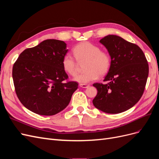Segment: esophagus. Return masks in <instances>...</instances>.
<instances>
[{
	"mask_svg": "<svg viewBox=\"0 0 159 159\" xmlns=\"http://www.w3.org/2000/svg\"><path fill=\"white\" fill-rule=\"evenodd\" d=\"M79 85H80V87L82 88H87L89 86V85H87V84H80Z\"/></svg>",
	"mask_w": 159,
	"mask_h": 159,
	"instance_id": "obj_1",
	"label": "esophagus"
}]
</instances>
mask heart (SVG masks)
<instances>
[{
  "label": "heart",
  "mask_w": 159,
  "mask_h": 159,
  "mask_svg": "<svg viewBox=\"0 0 159 159\" xmlns=\"http://www.w3.org/2000/svg\"><path fill=\"white\" fill-rule=\"evenodd\" d=\"M74 54L79 63L85 61L84 73L77 75L74 80L81 84H88L97 80L99 76L107 74L111 67V57L107 52L88 42H81L74 48ZM62 67L67 74L74 76L78 72V64L71 54L65 55L61 61Z\"/></svg>",
  "instance_id": "obj_1"
}]
</instances>
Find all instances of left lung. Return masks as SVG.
I'll list each match as a JSON object with an SVG mask.
<instances>
[{
    "label": "left lung",
    "instance_id": "left-lung-1",
    "mask_svg": "<svg viewBox=\"0 0 159 159\" xmlns=\"http://www.w3.org/2000/svg\"><path fill=\"white\" fill-rule=\"evenodd\" d=\"M111 57V67L104 81L93 84L98 94L94 106L102 111L116 114L125 111L141 99L148 75V64L137 45L116 35H108L99 40Z\"/></svg>",
    "mask_w": 159,
    "mask_h": 159
}]
</instances>
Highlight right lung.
<instances>
[{
  "label": "right lung",
  "instance_id": "obj_1",
  "mask_svg": "<svg viewBox=\"0 0 159 159\" xmlns=\"http://www.w3.org/2000/svg\"><path fill=\"white\" fill-rule=\"evenodd\" d=\"M61 40L48 39L24 50L12 68V78L17 97L31 111L54 115L68 106L78 89L68 78L61 61L68 50Z\"/></svg>",
  "mask_w": 159,
  "mask_h": 159
}]
</instances>
